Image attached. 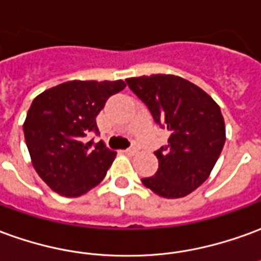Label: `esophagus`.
I'll return each mask as SVG.
<instances>
[{
  "label": "esophagus",
  "instance_id": "obj_1",
  "mask_svg": "<svg viewBox=\"0 0 261 261\" xmlns=\"http://www.w3.org/2000/svg\"><path fill=\"white\" fill-rule=\"evenodd\" d=\"M137 151H138V149H137V147H130V148L125 149V152H127L128 155H134V154H137Z\"/></svg>",
  "mask_w": 261,
  "mask_h": 261
}]
</instances>
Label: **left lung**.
<instances>
[{
	"label": "left lung",
	"instance_id": "left-lung-1",
	"mask_svg": "<svg viewBox=\"0 0 261 261\" xmlns=\"http://www.w3.org/2000/svg\"><path fill=\"white\" fill-rule=\"evenodd\" d=\"M130 90L148 107L168 144L155 154L158 169L141 181L160 196L174 199L206 181L225 145V121L219 106L188 80L172 74L125 79Z\"/></svg>",
	"mask_w": 261,
	"mask_h": 261
}]
</instances>
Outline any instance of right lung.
Listing matches in <instances>:
<instances>
[{"mask_svg":"<svg viewBox=\"0 0 261 261\" xmlns=\"http://www.w3.org/2000/svg\"><path fill=\"white\" fill-rule=\"evenodd\" d=\"M125 87L123 80H72L34 99L23 123L25 143L38 175L50 189L69 198L80 196L106 176L116 152L101 141L96 117L110 96Z\"/></svg>","mask_w":261,"mask_h":261,"instance_id":"add662e5","label":"right lung"}]
</instances>
